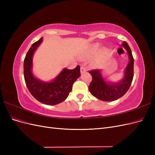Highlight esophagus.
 <instances>
[{
  "label": "esophagus",
  "instance_id": "obj_1",
  "mask_svg": "<svg viewBox=\"0 0 155 155\" xmlns=\"http://www.w3.org/2000/svg\"><path fill=\"white\" fill-rule=\"evenodd\" d=\"M80 71H81V74H85L87 72V68L85 67H84L83 66H81V68H80Z\"/></svg>",
  "mask_w": 155,
  "mask_h": 155
}]
</instances>
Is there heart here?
Instances as JSON below:
<instances>
[{
  "instance_id": "heart-1",
  "label": "heart",
  "mask_w": 155,
  "mask_h": 155,
  "mask_svg": "<svg viewBox=\"0 0 155 155\" xmlns=\"http://www.w3.org/2000/svg\"><path fill=\"white\" fill-rule=\"evenodd\" d=\"M101 46L100 43H95L92 45L88 51L84 54L83 58H89L96 55L99 51V53H98L97 57L95 58V59L93 61L92 65L94 67H97L100 66V65L104 63L105 59L107 58L108 55L109 54V50L107 48H102L101 49Z\"/></svg>"
}]
</instances>
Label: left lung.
Masks as SVG:
<instances>
[{
  "label": "left lung",
  "instance_id": "left-lung-1",
  "mask_svg": "<svg viewBox=\"0 0 155 155\" xmlns=\"http://www.w3.org/2000/svg\"><path fill=\"white\" fill-rule=\"evenodd\" d=\"M120 50H125L128 55L129 62L124 69V77L118 82H112L103 76L102 70L89 72L92 81L88 87L91 94L104 101H112L119 99L127 92L134 76V59L129 45L124 41Z\"/></svg>",
  "mask_w": 155,
  "mask_h": 155
}]
</instances>
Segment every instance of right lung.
I'll return each mask as SVG.
<instances>
[{
    "label": "right lung",
    "instance_id": "1",
    "mask_svg": "<svg viewBox=\"0 0 155 155\" xmlns=\"http://www.w3.org/2000/svg\"><path fill=\"white\" fill-rule=\"evenodd\" d=\"M41 38L31 45L24 61V76L28 89L37 100L48 105L60 104L67 99L71 92L73 83L80 77V67L73 70L63 68L54 79L44 81L33 74V56L43 42Z\"/></svg>",
    "mask_w": 155,
    "mask_h": 155
}]
</instances>
